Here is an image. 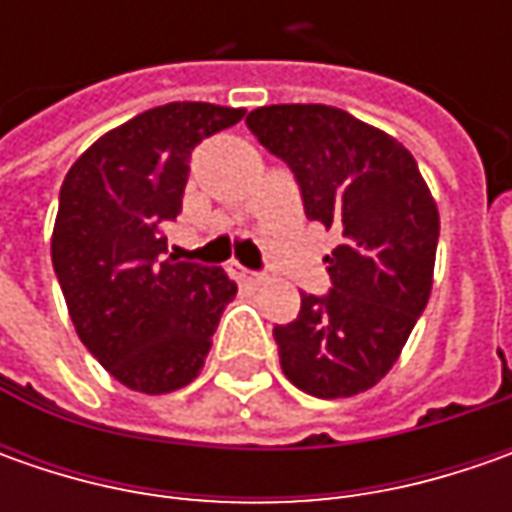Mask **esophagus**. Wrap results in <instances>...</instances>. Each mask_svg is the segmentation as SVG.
Here are the masks:
<instances>
[{
    "label": "esophagus",
    "instance_id": "obj_1",
    "mask_svg": "<svg viewBox=\"0 0 512 512\" xmlns=\"http://www.w3.org/2000/svg\"><path fill=\"white\" fill-rule=\"evenodd\" d=\"M239 276H242V282H247V285H262V282L267 279L265 273H259V270H247V267L239 270Z\"/></svg>",
    "mask_w": 512,
    "mask_h": 512
}]
</instances>
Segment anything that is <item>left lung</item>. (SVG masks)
Listing matches in <instances>:
<instances>
[{
	"instance_id": "1",
	"label": "left lung",
	"mask_w": 512,
	"mask_h": 512,
	"mask_svg": "<svg viewBox=\"0 0 512 512\" xmlns=\"http://www.w3.org/2000/svg\"><path fill=\"white\" fill-rule=\"evenodd\" d=\"M245 122L290 168L307 219L342 233L325 256L330 290L302 293L299 316L273 327L282 370L316 399L356 396L393 367L430 299L436 202L410 150L347 110L270 105Z\"/></svg>"
}]
</instances>
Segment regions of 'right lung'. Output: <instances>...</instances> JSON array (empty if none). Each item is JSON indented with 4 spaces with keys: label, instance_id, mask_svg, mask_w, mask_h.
<instances>
[{
    "label": "right lung",
    "instance_id": "add662e5",
    "mask_svg": "<svg viewBox=\"0 0 512 512\" xmlns=\"http://www.w3.org/2000/svg\"><path fill=\"white\" fill-rule=\"evenodd\" d=\"M242 116L210 102L150 108L93 142L62 182L53 270L82 344L130 390L193 382L236 296L222 267L168 256L165 227L182 213L193 148Z\"/></svg>",
    "mask_w": 512,
    "mask_h": 512
}]
</instances>
